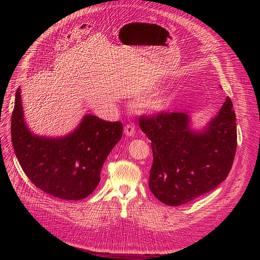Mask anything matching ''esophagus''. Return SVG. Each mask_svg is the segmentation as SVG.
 I'll list each match as a JSON object with an SVG mask.
<instances>
[{"label":"esophagus","instance_id":"obj_1","mask_svg":"<svg viewBox=\"0 0 260 260\" xmlns=\"http://www.w3.org/2000/svg\"><path fill=\"white\" fill-rule=\"evenodd\" d=\"M124 134H125V136H127V137H133V136L135 135V126H133L131 124L125 125Z\"/></svg>","mask_w":260,"mask_h":260}]
</instances>
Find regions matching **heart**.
Wrapping results in <instances>:
<instances>
[{
	"mask_svg": "<svg viewBox=\"0 0 260 260\" xmlns=\"http://www.w3.org/2000/svg\"><path fill=\"white\" fill-rule=\"evenodd\" d=\"M175 102V97L173 93L170 92H163L154 95L151 98H146L142 101L141 105L144 111L149 114L159 115L168 112L169 109L173 106Z\"/></svg>",
	"mask_w": 260,
	"mask_h": 260,
	"instance_id": "b5f03b06",
	"label": "heart"
}]
</instances>
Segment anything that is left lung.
<instances>
[{"label": "left lung", "mask_w": 260, "mask_h": 260, "mask_svg": "<svg viewBox=\"0 0 260 260\" xmlns=\"http://www.w3.org/2000/svg\"><path fill=\"white\" fill-rule=\"evenodd\" d=\"M142 132L152 141L148 186L162 203L178 207L209 193L228 177L236 145V116L228 97L202 129L190 127L185 113L143 116Z\"/></svg>", "instance_id": "obj_1"}]
</instances>
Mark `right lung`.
Segmentation results:
<instances>
[{
    "label": "right lung",
    "instance_id": "add662e5",
    "mask_svg": "<svg viewBox=\"0 0 260 260\" xmlns=\"http://www.w3.org/2000/svg\"><path fill=\"white\" fill-rule=\"evenodd\" d=\"M121 122L85 115L62 137L34 134L24 119L21 88L16 92L11 117V140L21 168L31 182L53 197L81 200L100 182V173L122 137Z\"/></svg>",
    "mask_w": 260,
    "mask_h": 260
}]
</instances>
